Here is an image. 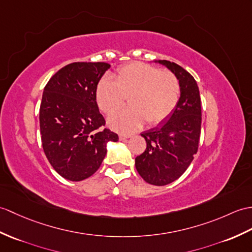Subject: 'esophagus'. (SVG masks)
I'll return each mask as SVG.
<instances>
[{"label":"esophagus","mask_w":252,"mask_h":252,"mask_svg":"<svg viewBox=\"0 0 252 252\" xmlns=\"http://www.w3.org/2000/svg\"><path fill=\"white\" fill-rule=\"evenodd\" d=\"M130 137H131L130 134H124V133L119 134V139H120V140H126V139L130 138Z\"/></svg>","instance_id":"esophagus-1"}]
</instances>
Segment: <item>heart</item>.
<instances>
[{
    "instance_id": "b5f03b06",
    "label": "heart",
    "mask_w": 252,
    "mask_h": 252,
    "mask_svg": "<svg viewBox=\"0 0 252 252\" xmlns=\"http://www.w3.org/2000/svg\"><path fill=\"white\" fill-rule=\"evenodd\" d=\"M180 84L172 72L145 63L122 66L115 81L102 79L96 86L95 101L104 114L112 115L130 102V108L109 117L115 130L132 132L147 122L156 126L171 115L179 101Z\"/></svg>"
}]
</instances>
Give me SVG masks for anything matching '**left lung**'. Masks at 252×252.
<instances>
[{
	"label": "left lung",
	"mask_w": 252,
	"mask_h": 252,
	"mask_svg": "<svg viewBox=\"0 0 252 252\" xmlns=\"http://www.w3.org/2000/svg\"><path fill=\"white\" fill-rule=\"evenodd\" d=\"M179 80L180 97L174 112L156 127L143 132L147 143L135 167L150 185L165 186L183 175L197 153L201 134V96L193 76L178 64L158 60Z\"/></svg>",
	"instance_id": "obj_1"
}]
</instances>
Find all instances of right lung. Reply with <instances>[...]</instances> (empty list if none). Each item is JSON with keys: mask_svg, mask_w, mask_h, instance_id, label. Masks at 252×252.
<instances>
[{"mask_svg": "<svg viewBox=\"0 0 252 252\" xmlns=\"http://www.w3.org/2000/svg\"><path fill=\"white\" fill-rule=\"evenodd\" d=\"M110 67L105 62H75L47 83L39 108L44 153L63 178L80 181L92 176L106 156L108 142L118 135L105 126L95 101L99 79Z\"/></svg>", "mask_w": 252, "mask_h": 252, "instance_id": "right-lung-1", "label": "right lung"}]
</instances>
